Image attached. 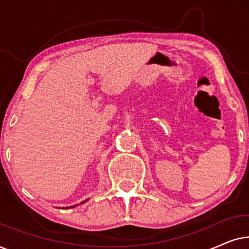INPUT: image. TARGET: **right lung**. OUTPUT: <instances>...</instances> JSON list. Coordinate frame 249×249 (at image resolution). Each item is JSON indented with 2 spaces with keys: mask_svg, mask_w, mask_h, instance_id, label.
<instances>
[{
  "mask_svg": "<svg viewBox=\"0 0 249 249\" xmlns=\"http://www.w3.org/2000/svg\"><path fill=\"white\" fill-rule=\"evenodd\" d=\"M85 202H86V200H85ZM85 202H83V203H85ZM83 203H80V204H83ZM74 206H76V205H74ZM74 206H71V207H74ZM66 209H68V207H66Z\"/></svg>",
  "mask_w": 249,
  "mask_h": 249,
  "instance_id": "right-lung-1",
  "label": "right lung"
}]
</instances>
